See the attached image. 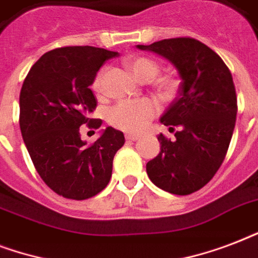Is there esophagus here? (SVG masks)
Returning <instances> with one entry per match:
<instances>
[{
	"mask_svg": "<svg viewBox=\"0 0 258 258\" xmlns=\"http://www.w3.org/2000/svg\"><path fill=\"white\" fill-rule=\"evenodd\" d=\"M139 135H135V134H125V139H127V141H133V142H135V141H138V139H139Z\"/></svg>",
	"mask_w": 258,
	"mask_h": 258,
	"instance_id": "1",
	"label": "esophagus"
}]
</instances>
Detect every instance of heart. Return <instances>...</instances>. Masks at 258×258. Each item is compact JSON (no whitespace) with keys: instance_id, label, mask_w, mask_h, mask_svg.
I'll use <instances>...</instances> for the list:
<instances>
[{"instance_id":"obj_1","label":"heart","mask_w":258,"mask_h":258,"mask_svg":"<svg viewBox=\"0 0 258 258\" xmlns=\"http://www.w3.org/2000/svg\"><path fill=\"white\" fill-rule=\"evenodd\" d=\"M131 72L142 82H150L159 74V66L147 57H131L125 61ZM105 68L100 70L93 79L92 88L95 92L103 91ZM158 87L162 93L170 95L175 89V82L172 79L165 78L158 82ZM158 113V105L149 99L139 100H124L113 105L108 111V121L113 127L127 131L139 133L147 127L151 119Z\"/></svg>"}]
</instances>
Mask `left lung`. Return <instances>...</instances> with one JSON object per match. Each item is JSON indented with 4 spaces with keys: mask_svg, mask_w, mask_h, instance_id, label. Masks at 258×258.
<instances>
[{
    "mask_svg": "<svg viewBox=\"0 0 258 258\" xmlns=\"http://www.w3.org/2000/svg\"><path fill=\"white\" fill-rule=\"evenodd\" d=\"M138 49L159 54L180 78L178 96L161 116L175 139L161 134V151L147 162L155 186L187 196L212 179L225 159L237 116L236 88L230 71L209 46L190 37L167 38Z\"/></svg>",
    "mask_w": 258,
    "mask_h": 258,
    "instance_id": "1",
    "label": "left lung"
}]
</instances>
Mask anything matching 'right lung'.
Listing matches in <instances>:
<instances>
[{
	"label": "right lung",
	"instance_id": "right-lung-1",
	"mask_svg": "<svg viewBox=\"0 0 258 258\" xmlns=\"http://www.w3.org/2000/svg\"><path fill=\"white\" fill-rule=\"evenodd\" d=\"M117 54L95 46L57 48L42 54L24 80L22 139L42 180L58 196L87 200L111 179L113 157L124 145V135L107 127L93 145H87L80 125H101V120L88 117L96 108L89 87L100 67Z\"/></svg>",
	"mask_w": 258,
	"mask_h": 258
}]
</instances>
